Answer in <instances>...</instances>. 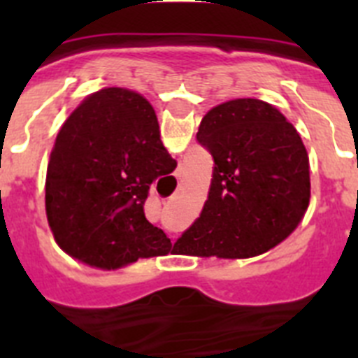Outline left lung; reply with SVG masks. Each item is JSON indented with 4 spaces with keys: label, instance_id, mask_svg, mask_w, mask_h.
Wrapping results in <instances>:
<instances>
[{
    "label": "left lung",
    "instance_id": "8db88e82",
    "mask_svg": "<svg viewBox=\"0 0 358 358\" xmlns=\"http://www.w3.org/2000/svg\"><path fill=\"white\" fill-rule=\"evenodd\" d=\"M197 141L213 156V177L173 249L235 260L276 248L310 202L308 152L292 123L271 103L236 98L208 110Z\"/></svg>",
    "mask_w": 358,
    "mask_h": 358
}]
</instances>
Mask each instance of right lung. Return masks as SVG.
I'll list each match as a JSON object with an SVG mask.
<instances>
[{"label": "right lung", "instance_id": "right-lung-1", "mask_svg": "<svg viewBox=\"0 0 358 358\" xmlns=\"http://www.w3.org/2000/svg\"><path fill=\"white\" fill-rule=\"evenodd\" d=\"M177 166L140 93L90 94L57 134L46 172V217L69 256L98 268L166 255L170 238L145 218L150 185Z\"/></svg>", "mask_w": 358, "mask_h": 358}]
</instances>
